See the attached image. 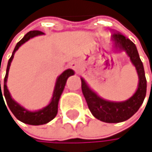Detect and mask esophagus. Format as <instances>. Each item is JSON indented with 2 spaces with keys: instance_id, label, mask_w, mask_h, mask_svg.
<instances>
[{
  "instance_id": "1",
  "label": "esophagus",
  "mask_w": 152,
  "mask_h": 152,
  "mask_svg": "<svg viewBox=\"0 0 152 152\" xmlns=\"http://www.w3.org/2000/svg\"><path fill=\"white\" fill-rule=\"evenodd\" d=\"M70 66H71L73 69L77 70V62H75V61H72V62L70 63Z\"/></svg>"
}]
</instances>
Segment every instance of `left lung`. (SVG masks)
I'll list each match as a JSON object with an SVG mask.
<instances>
[{
	"label": "left lung",
	"instance_id": "obj_1",
	"mask_svg": "<svg viewBox=\"0 0 152 152\" xmlns=\"http://www.w3.org/2000/svg\"><path fill=\"white\" fill-rule=\"evenodd\" d=\"M113 40L117 48L124 50L128 54L132 63L137 70L139 86L135 94L124 102L106 101L92 91L86 81L81 78L82 92L90 112L96 119L109 124L124 122L131 118L142 104L147 91V81L143 65L134 43L118 31L113 33Z\"/></svg>",
	"mask_w": 152,
	"mask_h": 152
}]
</instances>
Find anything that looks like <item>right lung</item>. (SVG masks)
<instances>
[{
    "label": "right lung",
    "instance_id": "add662e5",
    "mask_svg": "<svg viewBox=\"0 0 152 152\" xmlns=\"http://www.w3.org/2000/svg\"><path fill=\"white\" fill-rule=\"evenodd\" d=\"M43 32L39 31V30H31L23 37V39L21 40H20L13 52L12 55L10 57V58L8 61V66H7V69H6V75L4 77V86H3V93H4V97L6 103L10 108V110L12 111V113H13V115L18 119L19 121L27 124H30V125H41V124H45L48 122H50L51 120H53L54 118L56 117L57 113H58V101L61 96V94L65 88L66 86V82L67 80V78L70 77V75H74V71L72 69H67L66 71H64L57 80L56 82V86H55V89H54V93H53V97L51 99L50 104L46 106L45 108L37 111V112H30L26 110L25 108H23L22 106H20L18 103H16L10 96V94L7 88V78H8V74H9V69L10 66V62L12 61L13 56L16 52V50H18V48L26 41H28L29 39L33 38L35 36L38 35H42ZM0 99L3 98L2 96V93H1V81H0ZM9 112V111H8Z\"/></svg>",
    "mask_w": 152,
    "mask_h": 152
}]
</instances>
